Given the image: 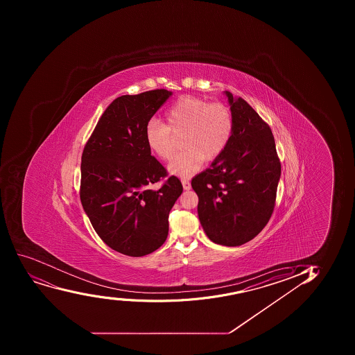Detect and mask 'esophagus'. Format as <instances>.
I'll use <instances>...</instances> for the list:
<instances>
[{
  "label": "esophagus",
  "mask_w": 355,
  "mask_h": 355,
  "mask_svg": "<svg viewBox=\"0 0 355 355\" xmlns=\"http://www.w3.org/2000/svg\"><path fill=\"white\" fill-rule=\"evenodd\" d=\"M182 184H183L184 190H191V183L187 180H182Z\"/></svg>",
  "instance_id": "obj_1"
}]
</instances>
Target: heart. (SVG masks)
<instances>
[{"label":"heart","mask_w":355,"mask_h":355,"mask_svg":"<svg viewBox=\"0 0 355 355\" xmlns=\"http://www.w3.org/2000/svg\"><path fill=\"white\" fill-rule=\"evenodd\" d=\"M165 123L151 120L144 130L148 149L163 161L175 153V137L183 135L185 148L170 162L168 170L180 178H190L204 165L225 150L234 130V116L228 106L211 104L197 97H183L165 112Z\"/></svg>","instance_id":"heart-1"}]
</instances>
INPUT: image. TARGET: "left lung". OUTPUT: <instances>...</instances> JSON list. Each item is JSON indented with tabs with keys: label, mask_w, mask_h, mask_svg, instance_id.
I'll use <instances>...</instances> for the list:
<instances>
[{
	"label": "left lung",
	"mask_w": 355,
	"mask_h": 355,
	"mask_svg": "<svg viewBox=\"0 0 355 355\" xmlns=\"http://www.w3.org/2000/svg\"><path fill=\"white\" fill-rule=\"evenodd\" d=\"M223 94L234 116L232 139L191 184L208 239L220 245L239 246L254 239L270 220L281 165L268 125L244 99Z\"/></svg>",
	"instance_id": "8db88e82"
}]
</instances>
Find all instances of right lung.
Returning <instances> with one entry per match:
<instances>
[{
	"label": "right lung",
	"instance_id": "obj_1",
	"mask_svg": "<svg viewBox=\"0 0 355 355\" xmlns=\"http://www.w3.org/2000/svg\"><path fill=\"white\" fill-rule=\"evenodd\" d=\"M171 92L159 89L114 99L85 144L81 163V202L103 242L116 252L142 257L165 242L168 213L183 192L151 156L144 130Z\"/></svg>",
	"mask_w": 355,
	"mask_h": 355
}]
</instances>
